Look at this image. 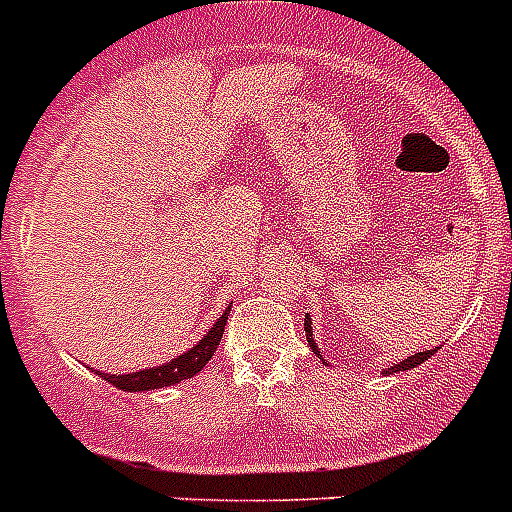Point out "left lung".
<instances>
[{
    "mask_svg": "<svg viewBox=\"0 0 512 512\" xmlns=\"http://www.w3.org/2000/svg\"><path fill=\"white\" fill-rule=\"evenodd\" d=\"M305 334H307V344H310V350H313L315 355H321V352H318V347H315V339H313V321H310V315H305ZM436 350H439V347H436ZM436 350H426V352H418V355H410V357H407V360H402V363L392 365V368H389V371H386V373L410 371V368H415V365L426 363V360H429V357L434 355ZM321 357H323V355H321Z\"/></svg>",
    "mask_w": 512,
    "mask_h": 512,
    "instance_id": "8db88e82",
    "label": "left lung"
}]
</instances>
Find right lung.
<instances>
[{"instance_id": "right-lung-1", "label": "right lung", "mask_w": 512, "mask_h": 512, "mask_svg": "<svg viewBox=\"0 0 512 512\" xmlns=\"http://www.w3.org/2000/svg\"><path fill=\"white\" fill-rule=\"evenodd\" d=\"M228 313H231V307H226V313L220 315L218 321H215V326L199 339V344H194L189 352L178 355L176 360H170V363L155 365V368H147V371L136 373H97L105 378V381H110L112 386L123 389V392H149V389H162V386L181 384L186 378L197 376V373L210 363V357H213V352L218 350L220 339H223V328H226Z\"/></svg>"}]
</instances>
